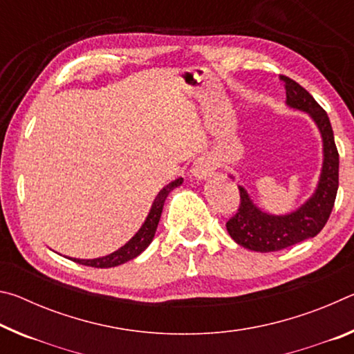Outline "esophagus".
Wrapping results in <instances>:
<instances>
[{
	"label": "esophagus",
	"instance_id": "34e87169",
	"mask_svg": "<svg viewBox=\"0 0 354 354\" xmlns=\"http://www.w3.org/2000/svg\"><path fill=\"white\" fill-rule=\"evenodd\" d=\"M214 162L211 158H207V156H201L194 162V167H192V176L195 179H198V181H203V179H207L209 176L214 173Z\"/></svg>",
	"mask_w": 354,
	"mask_h": 354
}]
</instances>
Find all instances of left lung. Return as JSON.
<instances>
[{"label":"left lung","instance_id":"left-lung-1","mask_svg":"<svg viewBox=\"0 0 354 354\" xmlns=\"http://www.w3.org/2000/svg\"><path fill=\"white\" fill-rule=\"evenodd\" d=\"M279 80L286 88L287 107L306 112L319 129L323 162L314 194L289 214L277 215L262 211L248 190L239 185L241 206L234 217L227 220L226 230L237 245L257 253L284 250L319 234L333 211L339 187V153L328 113L298 82L287 76H281ZM230 178L234 179L232 175Z\"/></svg>","mask_w":354,"mask_h":354}]
</instances>
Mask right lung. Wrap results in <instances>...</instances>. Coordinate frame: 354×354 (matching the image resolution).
Wrapping results in <instances>:
<instances>
[{
	"instance_id": "obj_1",
	"label": "right lung",
	"mask_w": 354,
	"mask_h": 354,
	"mask_svg": "<svg viewBox=\"0 0 354 354\" xmlns=\"http://www.w3.org/2000/svg\"><path fill=\"white\" fill-rule=\"evenodd\" d=\"M184 179L178 178L175 181H171L170 184H167L164 189L159 190V194L156 195V198L151 205V209L147 215L145 221H143L142 226L139 227V231L129 239V241L120 247L117 251L113 253L103 256V257H95V259H76V257H68L76 263H81V266H88V267H95V268H109V267H117L122 266V263L128 262L134 257L139 256L148 248V245L153 242L156 230H158L159 220H160V214H162L164 209V203L169 196L170 192L173 189L179 187L183 184Z\"/></svg>"
}]
</instances>
